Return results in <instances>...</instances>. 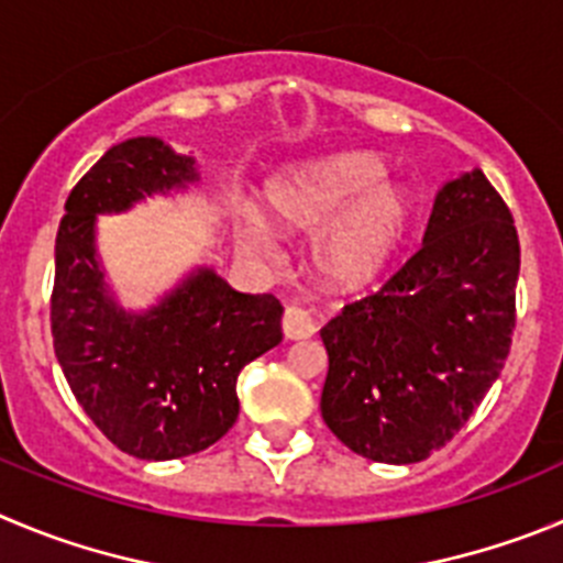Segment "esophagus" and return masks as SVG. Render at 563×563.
I'll return each instance as SVG.
<instances>
[{
  "label": "esophagus",
  "mask_w": 563,
  "mask_h": 563,
  "mask_svg": "<svg viewBox=\"0 0 563 563\" xmlns=\"http://www.w3.org/2000/svg\"><path fill=\"white\" fill-rule=\"evenodd\" d=\"M283 333L291 341L311 339V335L317 333V319H313L311 311H306V308H286V313H283Z\"/></svg>",
  "instance_id": "obj_1"
}]
</instances>
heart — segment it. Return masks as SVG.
<instances>
[{
  "mask_svg": "<svg viewBox=\"0 0 563 563\" xmlns=\"http://www.w3.org/2000/svg\"><path fill=\"white\" fill-rule=\"evenodd\" d=\"M266 197L286 233H319L313 244L319 275L344 288L375 280L411 222L406 188L386 180V166L372 152H339L294 166L272 183ZM241 239L255 250L272 244L269 228L257 217H246Z\"/></svg>",
  "mask_w": 563,
  "mask_h": 563,
  "instance_id": "obj_1",
  "label": "heart"
}]
</instances>
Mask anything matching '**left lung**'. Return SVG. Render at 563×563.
Here are the masks:
<instances>
[{"label": "left lung", "mask_w": 563, "mask_h": 563, "mask_svg": "<svg viewBox=\"0 0 563 563\" xmlns=\"http://www.w3.org/2000/svg\"><path fill=\"white\" fill-rule=\"evenodd\" d=\"M517 277V228L495 186L481 169L444 183L422 246L322 328L335 439L380 464L444 448L506 366Z\"/></svg>", "instance_id": "obj_1"}]
</instances>
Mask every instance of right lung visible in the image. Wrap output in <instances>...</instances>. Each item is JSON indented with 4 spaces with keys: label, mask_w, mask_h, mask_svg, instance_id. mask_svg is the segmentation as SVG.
I'll use <instances>...</instances> for the list:
<instances>
[{
    "label": "right lung",
    "mask_w": 563,
    "mask_h": 563,
    "mask_svg": "<svg viewBox=\"0 0 563 563\" xmlns=\"http://www.w3.org/2000/svg\"><path fill=\"white\" fill-rule=\"evenodd\" d=\"M197 180L194 157L152 135L110 146L66 199L55 239L52 339L71 394L122 453L172 461L239 419V372L283 341L280 299L194 269L150 311L119 308L97 257V213Z\"/></svg>",
    "instance_id": "right-lung-1"
}]
</instances>
